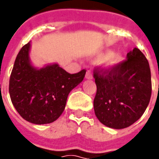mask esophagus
<instances>
[{
    "mask_svg": "<svg viewBox=\"0 0 159 159\" xmlns=\"http://www.w3.org/2000/svg\"><path fill=\"white\" fill-rule=\"evenodd\" d=\"M85 77L87 79H93V75H92V72L90 70H88L86 72V75H85Z\"/></svg>",
    "mask_w": 159,
    "mask_h": 159,
    "instance_id": "1",
    "label": "esophagus"
}]
</instances>
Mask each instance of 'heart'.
<instances>
[{"instance_id": "1", "label": "heart", "mask_w": 159, "mask_h": 159, "mask_svg": "<svg viewBox=\"0 0 159 159\" xmlns=\"http://www.w3.org/2000/svg\"><path fill=\"white\" fill-rule=\"evenodd\" d=\"M110 52H107V53H103V54H100V55L97 57V60H104L105 59H107L108 56H110ZM121 59H122V58H121L120 55H112L107 60V66L108 67H114V66H117V64H119Z\"/></svg>"}]
</instances>
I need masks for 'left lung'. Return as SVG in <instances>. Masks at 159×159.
<instances>
[{
	"mask_svg": "<svg viewBox=\"0 0 159 159\" xmlns=\"http://www.w3.org/2000/svg\"><path fill=\"white\" fill-rule=\"evenodd\" d=\"M93 77V109L100 123L121 129L143 115L152 95V81L149 63L140 49L134 48L114 67L95 68Z\"/></svg>",
	"mask_w": 159,
	"mask_h": 159,
	"instance_id": "8db88e82",
	"label": "left lung"
}]
</instances>
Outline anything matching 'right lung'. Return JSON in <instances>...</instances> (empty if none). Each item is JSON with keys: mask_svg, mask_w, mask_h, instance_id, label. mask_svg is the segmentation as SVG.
<instances>
[{"mask_svg": "<svg viewBox=\"0 0 159 159\" xmlns=\"http://www.w3.org/2000/svg\"><path fill=\"white\" fill-rule=\"evenodd\" d=\"M30 48L28 42L17 55L9 80L10 98L26 121L52 123L62 114L68 94L83 81L86 70L70 74L58 64L36 69L30 61Z\"/></svg>", "mask_w": 159, "mask_h": 159, "instance_id": "1", "label": "right lung"}]
</instances>
